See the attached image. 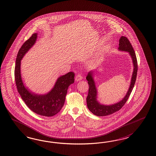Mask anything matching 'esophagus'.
<instances>
[{"label":"esophagus","instance_id":"obj_1","mask_svg":"<svg viewBox=\"0 0 156 156\" xmlns=\"http://www.w3.org/2000/svg\"><path fill=\"white\" fill-rule=\"evenodd\" d=\"M75 79H76V82H78V81H80V80H81L82 79V76L80 74H77L76 76Z\"/></svg>","mask_w":156,"mask_h":156}]
</instances>
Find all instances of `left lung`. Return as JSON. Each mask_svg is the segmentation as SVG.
<instances>
[{
  "label": "left lung",
  "mask_w": 156,
  "mask_h": 156,
  "mask_svg": "<svg viewBox=\"0 0 156 156\" xmlns=\"http://www.w3.org/2000/svg\"><path fill=\"white\" fill-rule=\"evenodd\" d=\"M118 50L119 51L129 52V54L132 58L134 67L129 88L125 96L121 101H120L116 104H112L110 105L100 104L98 101L97 100L98 93L93 76L94 74V71H89L86 76V80L88 81V84L89 86L88 95L86 98L87 106L89 110L92 113L99 117L110 115L121 109L122 106H123V105L126 102L130 95L131 94L136 80L138 69L137 58L131 43L126 37L122 36L119 39Z\"/></svg>",
  "instance_id": "8db88e82"
}]
</instances>
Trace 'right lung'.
Returning <instances> with one entry per match:
<instances>
[{"instance_id":"add662e5","label":"right lung","mask_w":156,"mask_h":156,"mask_svg":"<svg viewBox=\"0 0 156 156\" xmlns=\"http://www.w3.org/2000/svg\"><path fill=\"white\" fill-rule=\"evenodd\" d=\"M37 35L38 33L33 34L19 49L16 59L15 80L18 93L28 108L39 115L51 117L60 112L63 106L67 89L74 82L75 75L69 72L59 76L52 89L44 94H35L24 86L20 71V61L36 42Z\"/></svg>"}]
</instances>
